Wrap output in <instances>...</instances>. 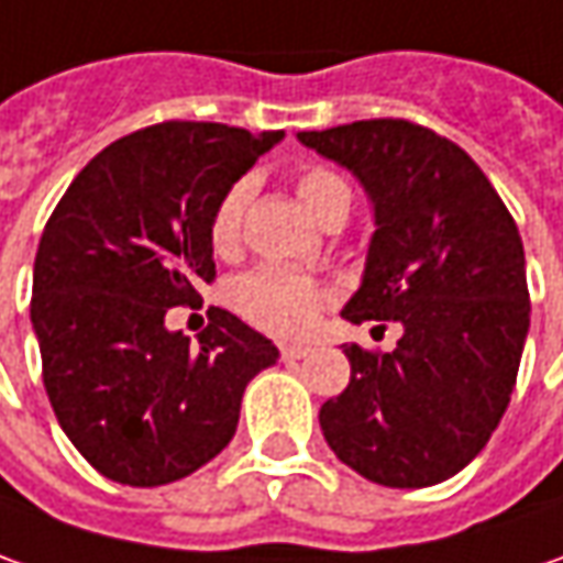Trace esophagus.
<instances>
[{"mask_svg":"<svg viewBox=\"0 0 563 563\" xmlns=\"http://www.w3.org/2000/svg\"><path fill=\"white\" fill-rule=\"evenodd\" d=\"M311 352V345H299V342H286V345H280V355L286 361H299L305 358Z\"/></svg>","mask_w":563,"mask_h":563,"instance_id":"obj_1","label":"esophagus"}]
</instances>
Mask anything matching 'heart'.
Segmentation results:
<instances>
[{
	"instance_id": "obj_1",
	"label": "heart",
	"mask_w": 563,
	"mask_h": 563,
	"mask_svg": "<svg viewBox=\"0 0 563 563\" xmlns=\"http://www.w3.org/2000/svg\"><path fill=\"white\" fill-rule=\"evenodd\" d=\"M296 192L301 205L327 227L345 221L355 202L349 180L330 167H305L296 177ZM249 199H252V180H236L221 196L208 223V240L214 252L230 255L240 245ZM230 296H233V308L249 323L262 327L274 336H299L318 318L327 289L305 274L286 271L277 264H262L233 283Z\"/></svg>"
}]
</instances>
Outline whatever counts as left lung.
<instances>
[{"mask_svg": "<svg viewBox=\"0 0 563 563\" xmlns=\"http://www.w3.org/2000/svg\"><path fill=\"white\" fill-rule=\"evenodd\" d=\"M299 143L352 170L374 205L342 318L401 323L396 352L342 345L352 379L320 405L323 439L379 486L442 483L483 452L517 383L530 330L517 223L474 158L427 126L379 118Z\"/></svg>", "mask_w": 563, "mask_h": 563, "instance_id": "8db88e82", "label": "left lung"}]
</instances>
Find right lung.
Wrapping results in <instances>:
<instances>
[{
	"instance_id": "add662e5",
	"label": "right lung",
	"mask_w": 563,
	"mask_h": 563,
	"mask_svg": "<svg viewBox=\"0 0 563 563\" xmlns=\"http://www.w3.org/2000/svg\"><path fill=\"white\" fill-rule=\"evenodd\" d=\"M283 130L167 121L102 148L40 236L30 320L65 437L124 486H165L221 455L277 345L211 308L192 345L167 308L214 280L208 223Z\"/></svg>"
}]
</instances>
